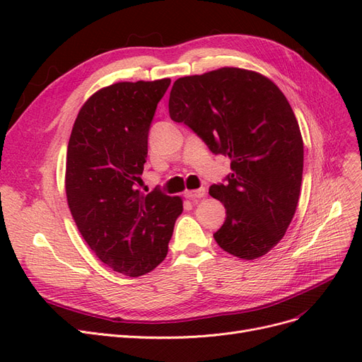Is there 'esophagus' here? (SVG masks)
Segmentation results:
<instances>
[{"label": "esophagus", "instance_id": "34e87169", "mask_svg": "<svg viewBox=\"0 0 362 362\" xmlns=\"http://www.w3.org/2000/svg\"><path fill=\"white\" fill-rule=\"evenodd\" d=\"M184 196L185 198H189V199H194V198H204L205 196V189L204 187H201V189H196V190H187V192H184Z\"/></svg>", "mask_w": 362, "mask_h": 362}]
</instances>
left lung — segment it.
Masks as SVG:
<instances>
[{
	"label": "left lung",
	"instance_id": "8db88e82",
	"mask_svg": "<svg viewBox=\"0 0 362 362\" xmlns=\"http://www.w3.org/2000/svg\"><path fill=\"white\" fill-rule=\"evenodd\" d=\"M169 115L213 154L231 158L226 182L210 187L226 208L217 245L243 259L266 255L286 234L300 194L303 140L287 98L264 75L221 68L175 81Z\"/></svg>",
	"mask_w": 362,
	"mask_h": 362
}]
</instances>
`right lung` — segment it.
<instances>
[{
    "label": "right lung",
    "mask_w": 362,
    "mask_h": 362,
    "mask_svg": "<svg viewBox=\"0 0 362 362\" xmlns=\"http://www.w3.org/2000/svg\"><path fill=\"white\" fill-rule=\"evenodd\" d=\"M169 78L122 81L93 93L75 119L66 156L71 214L95 255L115 272L141 276L168 255L180 196L141 193L148 134Z\"/></svg>",
    "instance_id": "add662e5"
}]
</instances>
